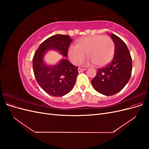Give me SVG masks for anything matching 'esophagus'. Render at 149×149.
Segmentation results:
<instances>
[{
	"instance_id": "esophagus-1",
	"label": "esophagus",
	"mask_w": 149,
	"mask_h": 149,
	"mask_svg": "<svg viewBox=\"0 0 149 149\" xmlns=\"http://www.w3.org/2000/svg\"><path fill=\"white\" fill-rule=\"evenodd\" d=\"M85 70H86V69H84V68H78V71L79 73H80V72H81V71H84Z\"/></svg>"
}]
</instances>
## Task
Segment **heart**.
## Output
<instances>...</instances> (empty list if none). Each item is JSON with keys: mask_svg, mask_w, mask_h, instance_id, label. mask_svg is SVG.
I'll return each instance as SVG.
<instances>
[{"mask_svg": "<svg viewBox=\"0 0 149 149\" xmlns=\"http://www.w3.org/2000/svg\"><path fill=\"white\" fill-rule=\"evenodd\" d=\"M115 52V44L111 37L104 35L85 37L78 40L77 45L69 47L68 55L74 65H79L86 53L88 58L83 65L96 64L97 66L107 65L112 60Z\"/></svg>", "mask_w": 149, "mask_h": 149, "instance_id": "obj_1", "label": "heart"}]
</instances>
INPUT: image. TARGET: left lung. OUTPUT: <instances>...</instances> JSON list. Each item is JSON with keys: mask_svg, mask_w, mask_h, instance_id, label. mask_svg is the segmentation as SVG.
I'll return each instance as SVG.
<instances>
[{"mask_svg": "<svg viewBox=\"0 0 149 149\" xmlns=\"http://www.w3.org/2000/svg\"><path fill=\"white\" fill-rule=\"evenodd\" d=\"M115 44L113 59L109 64L97 70L91 84L96 91L105 96L119 93L129 81L132 73V62L130 52L122 39L111 33Z\"/></svg>", "mask_w": 149, "mask_h": 149, "instance_id": "left-lung-1", "label": "left lung"}]
</instances>
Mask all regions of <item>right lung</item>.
Instances as JSON below:
<instances>
[{"instance_id": "add662e5", "label": "right lung", "mask_w": 149, "mask_h": 149, "mask_svg": "<svg viewBox=\"0 0 149 149\" xmlns=\"http://www.w3.org/2000/svg\"><path fill=\"white\" fill-rule=\"evenodd\" d=\"M72 39L65 35H55L43 42L34 54L33 70L36 80L45 91L53 96H63L73 88L78 74V67L66 59L59 63L48 66L43 58L48 49H56L65 57Z\"/></svg>"}]
</instances>
